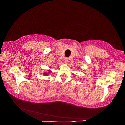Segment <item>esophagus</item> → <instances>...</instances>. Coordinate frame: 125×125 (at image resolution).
I'll return each instance as SVG.
<instances>
[{"label":"esophagus","instance_id":"1","mask_svg":"<svg viewBox=\"0 0 125 125\" xmlns=\"http://www.w3.org/2000/svg\"><path fill=\"white\" fill-rule=\"evenodd\" d=\"M68 59L65 58V60H64V63H68Z\"/></svg>","mask_w":125,"mask_h":125}]
</instances>
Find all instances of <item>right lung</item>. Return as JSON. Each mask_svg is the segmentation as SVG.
Wrapping results in <instances>:
<instances>
[{
  "mask_svg": "<svg viewBox=\"0 0 125 125\" xmlns=\"http://www.w3.org/2000/svg\"><path fill=\"white\" fill-rule=\"evenodd\" d=\"M51 71L50 70H48V72H47V73H44V75H45V76H48V73H51Z\"/></svg>",
  "mask_w": 125,
  "mask_h": 125,
  "instance_id": "right-lung-1",
  "label": "right lung"
}]
</instances>
